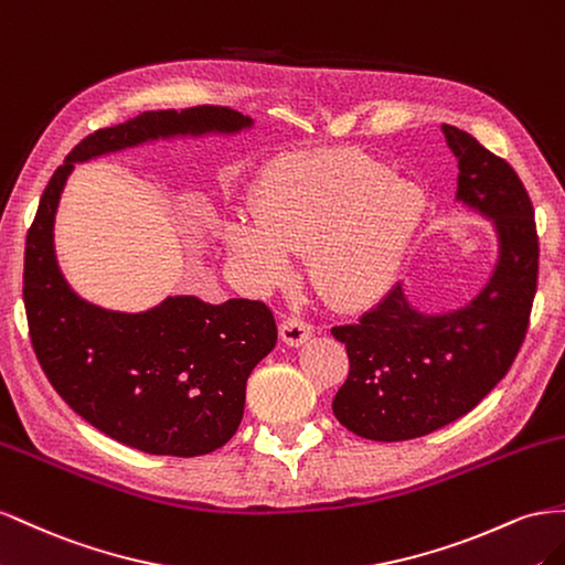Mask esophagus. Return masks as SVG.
<instances>
[{
    "instance_id": "34e87169",
    "label": "esophagus",
    "mask_w": 565,
    "mask_h": 565,
    "mask_svg": "<svg viewBox=\"0 0 565 565\" xmlns=\"http://www.w3.org/2000/svg\"><path fill=\"white\" fill-rule=\"evenodd\" d=\"M279 335L286 345H300L312 335V327L298 317H286L279 324Z\"/></svg>"
}]
</instances>
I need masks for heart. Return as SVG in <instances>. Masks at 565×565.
<instances>
[{
    "label": "heart",
    "instance_id": "obj_1",
    "mask_svg": "<svg viewBox=\"0 0 565 565\" xmlns=\"http://www.w3.org/2000/svg\"><path fill=\"white\" fill-rule=\"evenodd\" d=\"M424 217V191L374 158L291 153L265 166L253 215H234L222 234L257 286L284 281L291 253H310L317 291L360 308L391 286Z\"/></svg>",
    "mask_w": 565,
    "mask_h": 565
}]
</instances>
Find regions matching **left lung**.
Returning <instances> with one entry per match:
<instances>
[{
    "instance_id": "left-lung-1",
    "label": "left lung",
    "mask_w": 565,
    "mask_h": 565,
    "mask_svg": "<svg viewBox=\"0 0 565 565\" xmlns=\"http://www.w3.org/2000/svg\"><path fill=\"white\" fill-rule=\"evenodd\" d=\"M443 132L459 166L457 201L494 222L499 257L461 310L418 312L397 284L360 321L331 329L350 360L333 414L366 440L422 438L469 414L507 376L530 324L540 260L533 203L504 158L459 127Z\"/></svg>"
}]
</instances>
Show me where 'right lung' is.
I'll use <instances>...</instances> for the list:
<instances>
[{
	"mask_svg": "<svg viewBox=\"0 0 565 565\" xmlns=\"http://www.w3.org/2000/svg\"><path fill=\"white\" fill-rule=\"evenodd\" d=\"M253 120L224 106L147 110L85 137L46 184L25 238L23 302L32 350L66 405L108 438L147 455L199 457L236 433L246 381L277 345L263 300L174 296L127 315L71 291L54 255V215L75 163L168 137L234 135Z\"/></svg>",
	"mask_w": 565,
	"mask_h": 565,
	"instance_id": "1",
	"label": "right lung"
}]
</instances>
